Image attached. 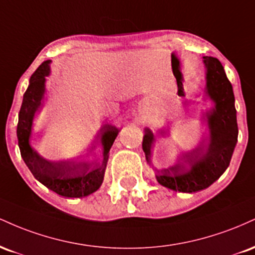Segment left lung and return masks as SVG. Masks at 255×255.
Listing matches in <instances>:
<instances>
[{
    "mask_svg": "<svg viewBox=\"0 0 255 255\" xmlns=\"http://www.w3.org/2000/svg\"><path fill=\"white\" fill-rule=\"evenodd\" d=\"M206 91L215 108L206 114L210 136L201 147L186 153L177 165L157 172V181L172 191L193 193L203 191L221 177L229 166L238 141L235 97L233 86L217 58L205 56ZM153 134L145 129L142 150L150 162Z\"/></svg>",
    "mask_w": 255,
    "mask_h": 255,
    "instance_id": "8db88e82",
    "label": "left lung"
}]
</instances>
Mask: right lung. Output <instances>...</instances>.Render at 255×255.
Masks as SVG:
<instances>
[{"label": "right lung", "mask_w": 255, "mask_h": 255, "mask_svg": "<svg viewBox=\"0 0 255 255\" xmlns=\"http://www.w3.org/2000/svg\"><path fill=\"white\" fill-rule=\"evenodd\" d=\"M50 61H44L32 74L30 85L26 90L17 122V141L22 159L28 166L32 175L62 197L81 198L96 192L101 187L104 178L109 151L118 136L119 129L113 126L102 128V145H103V160L99 164L85 162H50L44 159L30 145L32 121L34 114L42 105L45 91V77L50 73Z\"/></svg>", "instance_id": "right-lung-1"}]
</instances>
